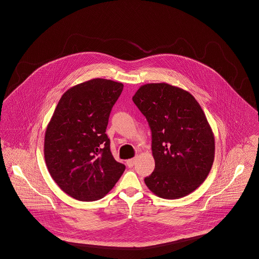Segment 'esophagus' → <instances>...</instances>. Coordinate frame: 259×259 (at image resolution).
I'll return each instance as SVG.
<instances>
[{"label":"esophagus","mask_w":259,"mask_h":259,"mask_svg":"<svg viewBox=\"0 0 259 259\" xmlns=\"http://www.w3.org/2000/svg\"><path fill=\"white\" fill-rule=\"evenodd\" d=\"M136 160H137L136 157L131 158V159H128V160L126 161V164H127V166H128L129 168H132V167L134 166V164H135Z\"/></svg>","instance_id":"34e87169"}]
</instances>
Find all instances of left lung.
Returning a JSON list of instances; mask_svg holds the SVG:
<instances>
[{
  "mask_svg": "<svg viewBox=\"0 0 259 259\" xmlns=\"http://www.w3.org/2000/svg\"><path fill=\"white\" fill-rule=\"evenodd\" d=\"M133 102L148 120L155 169L145 179L164 199H179L204 183L214 159V137L196 99L168 83L142 85Z\"/></svg>",
  "mask_w": 259,
  "mask_h": 259,
  "instance_id": "obj_1",
  "label": "left lung"
}]
</instances>
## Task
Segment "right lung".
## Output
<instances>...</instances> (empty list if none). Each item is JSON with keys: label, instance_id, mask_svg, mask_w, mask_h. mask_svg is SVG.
Returning <instances> with one entry per match:
<instances>
[{"label": "right lung", "instance_id": "right-lung-1", "mask_svg": "<svg viewBox=\"0 0 259 259\" xmlns=\"http://www.w3.org/2000/svg\"><path fill=\"white\" fill-rule=\"evenodd\" d=\"M121 82L93 78L68 89L45 135V160L62 190L79 201L104 197L125 170L111 154L106 134Z\"/></svg>", "mask_w": 259, "mask_h": 259}]
</instances>
